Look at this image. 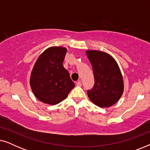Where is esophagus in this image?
Wrapping results in <instances>:
<instances>
[{
  "mask_svg": "<svg viewBox=\"0 0 150 150\" xmlns=\"http://www.w3.org/2000/svg\"><path fill=\"white\" fill-rule=\"evenodd\" d=\"M82 85V83H81V82L79 81V82H76V86L77 87H81Z\"/></svg>",
  "mask_w": 150,
  "mask_h": 150,
  "instance_id": "34e87169",
  "label": "esophagus"
}]
</instances>
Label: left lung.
<instances>
[{"instance_id":"8db88e82","label":"left lung","mask_w":150,"mask_h":150,"mask_svg":"<svg viewBox=\"0 0 150 150\" xmlns=\"http://www.w3.org/2000/svg\"><path fill=\"white\" fill-rule=\"evenodd\" d=\"M86 54L92 65L95 85L87 91L89 100L100 107L107 108L118 102L124 93L120 68L113 57L102 51L88 50Z\"/></svg>"}]
</instances>
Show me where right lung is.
I'll list each match as a JSON object with an SVG mask.
<instances>
[{
	"mask_svg": "<svg viewBox=\"0 0 150 150\" xmlns=\"http://www.w3.org/2000/svg\"><path fill=\"white\" fill-rule=\"evenodd\" d=\"M67 48L52 46L40 55L30 73V86L37 99L55 105L64 100L75 87L63 65Z\"/></svg>",
	"mask_w": 150,
	"mask_h": 150,
	"instance_id": "right-lung-1",
	"label": "right lung"
}]
</instances>
